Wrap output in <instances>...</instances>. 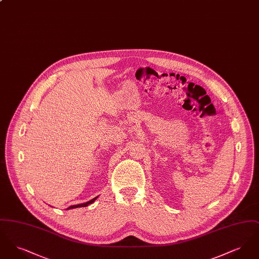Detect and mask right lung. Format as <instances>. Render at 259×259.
Instances as JSON below:
<instances>
[{
	"mask_svg": "<svg viewBox=\"0 0 259 259\" xmlns=\"http://www.w3.org/2000/svg\"><path fill=\"white\" fill-rule=\"evenodd\" d=\"M98 197L93 198L92 200H90V201H88L87 203H83V204H79V205H74V206H71V207H69L68 209H74V208H80V207H87L88 205H90V204H92L96 199Z\"/></svg>",
	"mask_w": 259,
	"mask_h": 259,
	"instance_id": "obj_1",
	"label": "right lung"
}]
</instances>
